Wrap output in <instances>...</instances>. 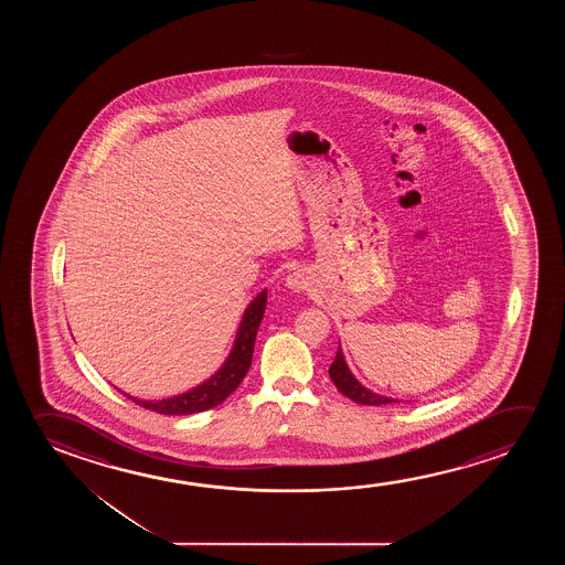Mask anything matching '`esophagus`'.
<instances>
[{"mask_svg": "<svg viewBox=\"0 0 565 565\" xmlns=\"http://www.w3.org/2000/svg\"><path fill=\"white\" fill-rule=\"evenodd\" d=\"M310 278L309 274L305 270H297L294 274H289L286 278V287L287 289H291L295 294H299V291H305L307 287H309Z\"/></svg>", "mask_w": 565, "mask_h": 565, "instance_id": "esophagus-1", "label": "esophagus"}]
</instances>
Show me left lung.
<instances>
[{
	"instance_id": "left-lung-1",
	"label": "left lung",
	"mask_w": 565,
	"mask_h": 565,
	"mask_svg": "<svg viewBox=\"0 0 565 565\" xmlns=\"http://www.w3.org/2000/svg\"><path fill=\"white\" fill-rule=\"evenodd\" d=\"M330 379H332L335 387L340 390L341 394L348 395L349 399H353L361 405H386V403H399V399L394 397H386V395L374 394L369 387H364L359 380L353 376V372L349 371L348 363L343 359V351L338 348L335 359H333L332 366H330Z\"/></svg>"
}]
</instances>
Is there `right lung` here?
<instances>
[{
  "mask_svg": "<svg viewBox=\"0 0 565 565\" xmlns=\"http://www.w3.org/2000/svg\"><path fill=\"white\" fill-rule=\"evenodd\" d=\"M266 297H268V294L264 289L263 294L256 295L255 299L250 301V305L245 309L243 320H241L232 353L225 359L222 369L214 376H210L206 382H202L201 386L193 387V390H189L185 394L160 399V402L137 399V397H131V395H127L129 399H132L140 407L156 411L160 415H193V413L209 411L220 405L227 395H232L237 390L241 380L245 379V374L250 369L253 351H255L256 332H258V326L263 322L264 309H266Z\"/></svg>",
  "mask_w": 565,
  "mask_h": 565,
  "instance_id": "add662e5",
  "label": "right lung"
}]
</instances>
